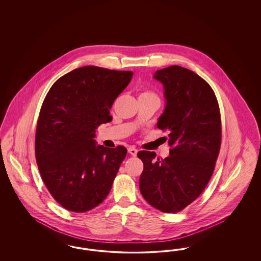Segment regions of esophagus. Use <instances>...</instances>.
I'll list each match as a JSON object with an SVG mask.
<instances>
[{
	"label": "esophagus",
	"mask_w": 261,
	"mask_h": 261,
	"mask_svg": "<svg viewBox=\"0 0 261 261\" xmlns=\"http://www.w3.org/2000/svg\"><path fill=\"white\" fill-rule=\"evenodd\" d=\"M128 152L132 155V156H136L137 153H138V149L135 148H129L128 149Z\"/></svg>",
	"instance_id": "1"
}]
</instances>
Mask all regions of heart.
Returning a JSON list of instances; mask_svg holds the SVG:
<instances>
[{
	"label": "heart",
	"mask_w": 261,
	"mask_h": 261,
	"mask_svg": "<svg viewBox=\"0 0 261 261\" xmlns=\"http://www.w3.org/2000/svg\"><path fill=\"white\" fill-rule=\"evenodd\" d=\"M140 96H154V95H152V94H150V93H148V92H145V93H142Z\"/></svg>",
	"instance_id": "obj_1"
}]
</instances>
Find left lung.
Wrapping results in <instances>:
<instances>
[{
	"label": "left lung",
	"instance_id": "8db88e82",
	"mask_svg": "<svg viewBox=\"0 0 261 261\" xmlns=\"http://www.w3.org/2000/svg\"><path fill=\"white\" fill-rule=\"evenodd\" d=\"M163 85L165 108L158 127L168 133L169 156L138 152L144 163L140 191L151 206L166 212L182 211L202 193L213 173L221 144V118L211 86L179 65L155 71Z\"/></svg>",
	"mask_w": 261,
	"mask_h": 261
}]
</instances>
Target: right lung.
<instances>
[{"label":"right lung","instance_id":"add662e5","mask_svg":"<svg viewBox=\"0 0 261 261\" xmlns=\"http://www.w3.org/2000/svg\"><path fill=\"white\" fill-rule=\"evenodd\" d=\"M132 76L94 65L79 67L58 79L43 101L36 161L50 195L67 211H91L112 189L127 149L97 145L94 138L99 125L112 121V103Z\"/></svg>","mask_w":261,"mask_h":261}]
</instances>
